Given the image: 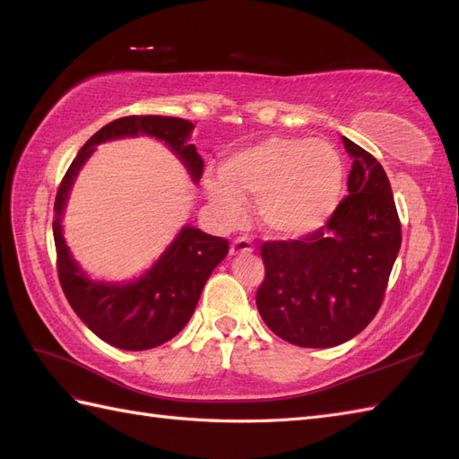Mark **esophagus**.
I'll return each mask as SVG.
<instances>
[{"label":"esophagus","instance_id":"1","mask_svg":"<svg viewBox=\"0 0 459 459\" xmlns=\"http://www.w3.org/2000/svg\"><path fill=\"white\" fill-rule=\"evenodd\" d=\"M253 243L251 239L247 238H238L233 243H231V248H230V255L233 256H241V255H251L253 253Z\"/></svg>","mask_w":459,"mask_h":459}]
</instances>
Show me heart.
<instances>
[{
    "instance_id": "obj_1",
    "label": "heart",
    "mask_w": 459,
    "mask_h": 459,
    "mask_svg": "<svg viewBox=\"0 0 459 459\" xmlns=\"http://www.w3.org/2000/svg\"><path fill=\"white\" fill-rule=\"evenodd\" d=\"M221 178L206 179V195L221 218L238 220L243 199L256 197L264 228L300 238L322 228L335 212L342 160L324 140L273 135L233 152L221 164Z\"/></svg>"
}]
</instances>
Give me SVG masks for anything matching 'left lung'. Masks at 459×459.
<instances>
[{
    "label": "left lung",
    "mask_w": 459,
    "mask_h": 459,
    "mask_svg": "<svg viewBox=\"0 0 459 459\" xmlns=\"http://www.w3.org/2000/svg\"><path fill=\"white\" fill-rule=\"evenodd\" d=\"M352 157L349 195L327 224L290 241L260 247L264 281L258 312L277 337L329 349L356 337L379 312L402 243V228L383 166L342 135Z\"/></svg>",
    "instance_id": "8db88e82"
}]
</instances>
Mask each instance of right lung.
I'll return each instance as SVG.
<instances>
[{
    "label": "right lung",
    "mask_w": 459,
    "mask_h": 459,
    "mask_svg": "<svg viewBox=\"0 0 459 459\" xmlns=\"http://www.w3.org/2000/svg\"><path fill=\"white\" fill-rule=\"evenodd\" d=\"M193 128L195 126L189 120L159 115H134L108 122L78 151L55 197L53 238L63 293L97 337L122 351L155 349L176 337L195 312L203 287L212 270L226 258L230 243L186 226L140 280L130 283L91 281L65 245L61 216L68 193L95 145L132 135H151L164 142L186 164L193 182L197 184L204 162L197 147L187 143Z\"/></svg>",
    "instance_id": "right-lung-1"
}]
</instances>
